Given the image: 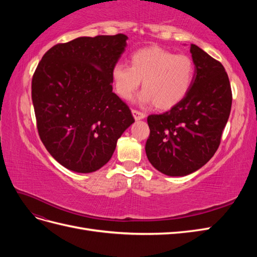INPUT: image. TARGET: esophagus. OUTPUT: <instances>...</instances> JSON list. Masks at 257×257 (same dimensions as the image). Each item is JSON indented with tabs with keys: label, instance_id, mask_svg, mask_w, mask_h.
I'll return each mask as SVG.
<instances>
[{
	"label": "esophagus",
	"instance_id": "esophagus-1",
	"mask_svg": "<svg viewBox=\"0 0 257 257\" xmlns=\"http://www.w3.org/2000/svg\"><path fill=\"white\" fill-rule=\"evenodd\" d=\"M132 113H133L135 120H142V119H144L145 116H146V114L144 112L139 111V110H136V109H132Z\"/></svg>",
	"mask_w": 257,
	"mask_h": 257
}]
</instances>
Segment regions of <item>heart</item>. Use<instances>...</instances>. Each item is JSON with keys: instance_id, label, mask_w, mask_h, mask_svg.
I'll list each match as a JSON object with an SVG mask.
<instances>
[{"instance_id": "b5f03b06", "label": "heart", "mask_w": 257, "mask_h": 257, "mask_svg": "<svg viewBox=\"0 0 257 257\" xmlns=\"http://www.w3.org/2000/svg\"><path fill=\"white\" fill-rule=\"evenodd\" d=\"M195 66L185 54H175L160 47H148L131 56V66L118 62L112 67L114 90L121 98L131 99L143 80L139 100L169 109L188 95Z\"/></svg>"}]
</instances>
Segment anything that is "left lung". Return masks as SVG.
Listing matches in <instances>:
<instances>
[{"label": "left lung", "mask_w": 257, "mask_h": 257, "mask_svg": "<svg viewBox=\"0 0 257 257\" xmlns=\"http://www.w3.org/2000/svg\"><path fill=\"white\" fill-rule=\"evenodd\" d=\"M195 73L192 87L172 109L148 116L149 162L167 176H186L216 152L231 108V88L221 62L191 45Z\"/></svg>", "instance_id": "left-lung-1"}]
</instances>
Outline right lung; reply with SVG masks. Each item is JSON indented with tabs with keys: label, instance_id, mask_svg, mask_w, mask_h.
Returning <instances> with one entry per match:
<instances>
[{
	"label": "right lung",
	"instance_id": "obj_1",
	"mask_svg": "<svg viewBox=\"0 0 257 257\" xmlns=\"http://www.w3.org/2000/svg\"><path fill=\"white\" fill-rule=\"evenodd\" d=\"M124 34L78 37L44 54L32 78L38 135L62 166L92 173L112 157L135 120L112 92L113 65L125 50Z\"/></svg>",
	"mask_w": 257,
	"mask_h": 257
}]
</instances>
